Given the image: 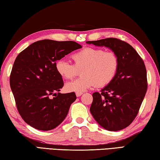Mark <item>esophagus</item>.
Returning <instances> with one entry per match:
<instances>
[{
	"label": "esophagus",
	"instance_id": "obj_1",
	"mask_svg": "<svg viewBox=\"0 0 160 160\" xmlns=\"http://www.w3.org/2000/svg\"><path fill=\"white\" fill-rule=\"evenodd\" d=\"M83 94V93L82 92H77V93H76V96H77V97H79V96H81Z\"/></svg>",
	"mask_w": 160,
	"mask_h": 160
}]
</instances>
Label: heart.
Instances as JSON below:
<instances>
[{
	"instance_id": "b5f03b06",
	"label": "heart",
	"mask_w": 160,
	"mask_h": 160,
	"mask_svg": "<svg viewBox=\"0 0 160 160\" xmlns=\"http://www.w3.org/2000/svg\"><path fill=\"white\" fill-rule=\"evenodd\" d=\"M71 57L73 64L64 59H59L55 64L57 72L64 79H72L81 70L82 77L65 85L69 92H82L96 86L104 87L112 82L118 70L116 54L102 49L86 48Z\"/></svg>"
}]
</instances>
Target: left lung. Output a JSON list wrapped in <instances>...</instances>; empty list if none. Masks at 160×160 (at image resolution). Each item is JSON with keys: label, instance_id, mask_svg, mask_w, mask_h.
Masks as SVG:
<instances>
[{"label": "left lung", "instance_id": "obj_1", "mask_svg": "<svg viewBox=\"0 0 160 160\" xmlns=\"http://www.w3.org/2000/svg\"><path fill=\"white\" fill-rule=\"evenodd\" d=\"M86 43L106 47L119 60L118 70L112 82L100 93H93L91 113L104 129H124L137 116L148 89L145 63L130 44L118 39L106 38Z\"/></svg>", "mask_w": 160, "mask_h": 160}]
</instances>
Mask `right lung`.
Wrapping results in <instances>:
<instances>
[{"label": "right lung", "instance_id": "obj_1", "mask_svg": "<svg viewBox=\"0 0 160 160\" xmlns=\"http://www.w3.org/2000/svg\"><path fill=\"white\" fill-rule=\"evenodd\" d=\"M82 48L74 41L43 40L31 44L16 57L10 85L18 112L31 127L50 130L67 117L77 96L74 92L59 93L64 82L57 72L55 64ZM52 95L55 97L51 98Z\"/></svg>", "mask_w": 160, "mask_h": 160}]
</instances>
